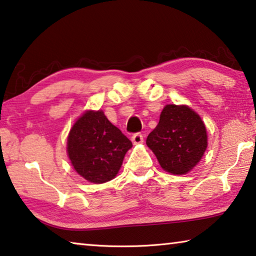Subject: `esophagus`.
I'll list each match as a JSON object with an SVG mask.
<instances>
[{
    "instance_id": "1",
    "label": "esophagus",
    "mask_w": 256,
    "mask_h": 256,
    "mask_svg": "<svg viewBox=\"0 0 256 256\" xmlns=\"http://www.w3.org/2000/svg\"><path fill=\"white\" fill-rule=\"evenodd\" d=\"M132 142L134 144H138L144 142V134L142 133H134L132 136Z\"/></svg>"
}]
</instances>
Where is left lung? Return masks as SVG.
<instances>
[{"label":"left lung","mask_w":256,"mask_h":256,"mask_svg":"<svg viewBox=\"0 0 256 256\" xmlns=\"http://www.w3.org/2000/svg\"><path fill=\"white\" fill-rule=\"evenodd\" d=\"M206 141V126L196 112L188 106L167 105L146 138V146L164 170L183 175L200 162Z\"/></svg>","instance_id":"left-lung-1"}]
</instances>
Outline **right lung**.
<instances>
[{"instance_id": "add662e5", "label": "right lung", "mask_w": 256, "mask_h": 256, "mask_svg": "<svg viewBox=\"0 0 256 256\" xmlns=\"http://www.w3.org/2000/svg\"><path fill=\"white\" fill-rule=\"evenodd\" d=\"M132 142L112 125L102 110L86 112L68 138L72 166L86 180L102 184L114 178Z\"/></svg>"}]
</instances>
